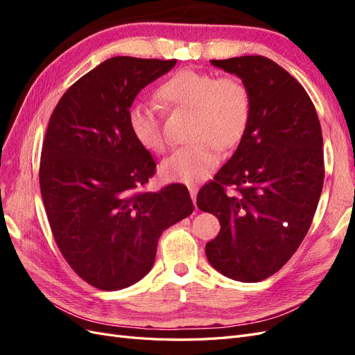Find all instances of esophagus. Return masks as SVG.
Instances as JSON below:
<instances>
[{"instance_id": "1", "label": "esophagus", "mask_w": 355, "mask_h": 355, "mask_svg": "<svg viewBox=\"0 0 355 355\" xmlns=\"http://www.w3.org/2000/svg\"><path fill=\"white\" fill-rule=\"evenodd\" d=\"M189 194H191V198H192V201H194L196 207H197V194H198V187H196V185H191V187H189Z\"/></svg>"}]
</instances>
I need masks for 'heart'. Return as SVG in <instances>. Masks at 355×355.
Returning a JSON list of instances; mask_svg holds the SVG:
<instances>
[{"label": "heart", "mask_w": 355, "mask_h": 355, "mask_svg": "<svg viewBox=\"0 0 355 355\" xmlns=\"http://www.w3.org/2000/svg\"><path fill=\"white\" fill-rule=\"evenodd\" d=\"M164 110L191 111L192 142L178 148L161 164V175L170 182L197 184L210 176L220 161V148L237 145L252 116V96L234 75L216 77L210 72L182 69L157 90ZM128 127L137 144L154 154L167 148L161 112L154 105L136 102L127 112Z\"/></svg>", "instance_id": "b5f03b06"}]
</instances>
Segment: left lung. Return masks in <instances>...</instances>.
<instances>
[{
  "instance_id": "1",
  "label": "left lung",
  "mask_w": 355,
  "mask_h": 355,
  "mask_svg": "<svg viewBox=\"0 0 355 355\" xmlns=\"http://www.w3.org/2000/svg\"><path fill=\"white\" fill-rule=\"evenodd\" d=\"M211 65L249 87L252 116L237 151L198 191V209L220 222L206 254L220 274L256 283L282 270L311 227L324 182L323 135L308 93L274 60L256 55Z\"/></svg>"
}]
</instances>
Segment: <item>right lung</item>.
I'll use <instances>...</instances> for the list:
<instances>
[{"instance_id": "1", "label": "right lung", "mask_w": 355, "mask_h": 355, "mask_svg": "<svg viewBox=\"0 0 355 355\" xmlns=\"http://www.w3.org/2000/svg\"><path fill=\"white\" fill-rule=\"evenodd\" d=\"M173 60L116 56L73 83L53 111L40 188L51 234L72 270L101 290H121L154 265L159 235L194 211L188 188L145 189L155 161L127 112Z\"/></svg>"}]
</instances>
